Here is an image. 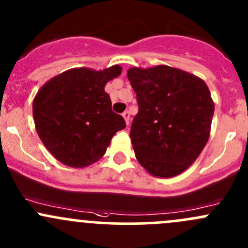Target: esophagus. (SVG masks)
Here are the masks:
<instances>
[{
    "instance_id": "34e87169",
    "label": "esophagus",
    "mask_w": 248,
    "mask_h": 248,
    "mask_svg": "<svg viewBox=\"0 0 248 248\" xmlns=\"http://www.w3.org/2000/svg\"><path fill=\"white\" fill-rule=\"evenodd\" d=\"M122 116H124V121H126L127 126H128V124H129V119H131V115H129V112L128 111H124V114H122Z\"/></svg>"
}]
</instances>
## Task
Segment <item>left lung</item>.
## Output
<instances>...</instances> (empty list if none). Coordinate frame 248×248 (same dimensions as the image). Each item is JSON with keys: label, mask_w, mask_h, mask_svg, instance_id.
Here are the masks:
<instances>
[{"label": "left lung", "mask_w": 248, "mask_h": 248, "mask_svg": "<svg viewBox=\"0 0 248 248\" xmlns=\"http://www.w3.org/2000/svg\"><path fill=\"white\" fill-rule=\"evenodd\" d=\"M138 114L131 127L137 159L154 176L172 177L201 155L215 106L201 78L169 66L129 68Z\"/></svg>", "instance_id": "1"}]
</instances>
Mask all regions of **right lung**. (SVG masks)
Wrapping results in <instances>:
<instances>
[{
	"label": "right lung",
	"instance_id": "1",
	"mask_svg": "<svg viewBox=\"0 0 248 248\" xmlns=\"http://www.w3.org/2000/svg\"><path fill=\"white\" fill-rule=\"evenodd\" d=\"M120 66L103 71L74 68L46 82L33 101L37 133L50 154L73 168L98 161L124 117L111 110L107 82L121 74Z\"/></svg>",
	"mask_w": 248,
	"mask_h": 248
}]
</instances>
